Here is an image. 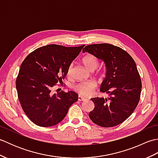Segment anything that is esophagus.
I'll list each match as a JSON object with an SVG mask.
<instances>
[{
    "label": "esophagus",
    "instance_id": "1",
    "mask_svg": "<svg viewBox=\"0 0 158 158\" xmlns=\"http://www.w3.org/2000/svg\"><path fill=\"white\" fill-rule=\"evenodd\" d=\"M86 99L85 98H83V97H82L81 96H78V100H79V101H85Z\"/></svg>",
    "mask_w": 158,
    "mask_h": 158
}]
</instances>
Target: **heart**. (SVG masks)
<instances>
[{
	"label": "heart",
	"instance_id": "b5f03b06",
	"mask_svg": "<svg viewBox=\"0 0 158 158\" xmlns=\"http://www.w3.org/2000/svg\"><path fill=\"white\" fill-rule=\"evenodd\" d=\"M82 62L85 68L88 69L90 71H93L97 69V67L99 65V60L96 56L93 54H86L85 56L83 57ZM72 64H70L68 69H67V75L70 76L72 71ZM96 88V83L94 81H81L77 83L74 85L73 88L77 92H78L79 94L83 96H88L90 94L94 89Z\"/></svg>",
	"mask_w": 158,
	"mask_h": 158
}]
</instances>
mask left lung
<instances>
[{
	"label": "left lung",
	"mask_w": 158,
	"mask_h": 158,
	"mask_svg": "<svg viewBox=\"0 0 158 158\" xmlns=\"http://www.w3.org/2000/svg\"><path fill=\"white\" fill-rule=\"evenodd\" d=\"M85 52L105 62L106 78L100 92L109 95L91 99L95 107L89 118L101 127L119 125L132 115L140 100L142 83L135 60L125 50L109 43L87 45Z\"/></svg>",
	"instance_id": "8db88e82"
}]
</instances>
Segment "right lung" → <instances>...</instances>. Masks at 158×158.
<instances>
[{
  "mask_svg": "<svg viewBox=\"0 0 158 158\" xmlns=\"http://www.w3.org/2000/svg\"><path fill=\"white\" fill-rule=\"evenodd\" d=\"M85 45L64 47L52 44L41 47L28 54L22 62L16 79V89L22 108L36 125L50 127L64 118L69 107L78 100L73 91L52 89L61 83L70 64Z\"/></svg>",
  "mask_w": 158,
  "mask_h": 158,
  "instance_id": "add662e5",
  "label": "right lung"
}]
</instances>
